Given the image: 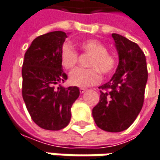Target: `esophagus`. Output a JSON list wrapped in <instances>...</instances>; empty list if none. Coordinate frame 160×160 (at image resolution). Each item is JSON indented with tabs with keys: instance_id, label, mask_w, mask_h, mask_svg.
Wrapping results in <instances>:
<instances>
[{
	"instance_id": "esophagus-1",
	"label": "esophagus",
	"mask_w": 160,
	"mask_h": 160,
	"mask_svg": "<svg viewBox=\"0 0 160 160\" xmlns=\"http://www.w3.org/2000/svg\"><path fill=\"white\" fill-rule=\"evenodd\" d=\"M79 91H80V93L81 94H83V93H85L86 91V88H83V87H81V88H79Z\"/></svg>"
}]
</instances>
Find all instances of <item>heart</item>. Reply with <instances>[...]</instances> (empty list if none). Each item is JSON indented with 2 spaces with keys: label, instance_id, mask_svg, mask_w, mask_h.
<instances>
[{
  "label": "heart",
  "instance_id": "1",
  "mask_svg": "<svg viewBox=\"0 0 160 160\" xmlns=\"http://www.w3.org/2000/svg\"><path fill=\"white\" fill-rule=\"evenodd\" d=\"M81 50L91 54L87 65L90 68H77L69 74V83L74 86H93L100 82L101 75H110L114 72L117 61L115 56L107 51L106 45L96 39H86L80 42ZM78 53L69 43H64L60 51V62L64 69L71 70L76 65Z\"/></svg>",
  "mask_w": 160,
  "mask_h": 160
}]
</instances>
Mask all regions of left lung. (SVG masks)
I'll return each instance as SVG.
<instances>
[{
	"label": "left lung",
	"instance_id": "1",
	"mask_svg": "<svg viewBox=\"0 0 160 160\" xmlns=\"http://www.w3.org/2000/svg\"><path fill=\"white\" fill-rule=\"evenodd\" d=\"M119 63L111 80L99 86L100 99L92 114L97 126L108 132L126 130L141 111L148 81L146 56L126 37L112 33Z\"/></svg>",
	"mask_w": 160,
	"mask_h": 160
}]
</instances>
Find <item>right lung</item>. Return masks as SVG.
<instances>
[{"mask_svg": "<svg viewBox=\"0 0 160 160\" xmlns=\"http://www.w3.org/2000/svg\"><path fill=\"white\" fill-rule=\"evenodd\" d=\"M67 34L51 32L32 41L24 54L22 94L32 121L46 130H60L71 119V108L79 97L76 86L63 87L67 79L60 51Z\"/></svg>", "mask_w": 160, "mask_h": 160, "instance_id": "add662e5", "label": "right lung"}]
</instances>
